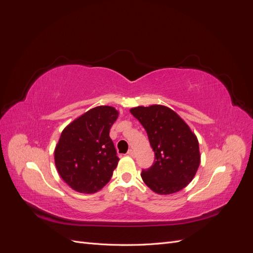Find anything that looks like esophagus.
<instances>
[{"label": "esophagus", "mask_w": 253, "mask_h": 253, "mask_svg": "<svg viewBox=\"0 0 253 253\" xmlns=\"http://www.w3.org/2000/svg\"><path fill=\"white\" fill-rule=\"evenodd\" d=\"M127 155L128 156H131V157H134V155H135V152H134V150H128V152H127Z\"/></svg>", "instance_id": "esophagus-1"}]
</instances>
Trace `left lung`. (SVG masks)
<instances>
[{
	"label": "left lung",
	"mask_w": 253,
	"mask_h": 253,
	"mask_svg": "<svg viewBox=\"0 0 253 253\" xmlns=\"http://www.w3.org/2000/svg\"><path fill=\"white\" fill-rule=\"evenodd\" d=\"M147 131L155 163L141 172L143 182L157 194L176 193L192 181L201 164L196 135L179 115L160 104L129 110Z\"/></svg>",
	"instance_id": "1"
}]
</instances>
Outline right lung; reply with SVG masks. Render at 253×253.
<instances>
[{"instance_id": "add662e5", "label": "right lung", "mask_w": 253, "mask_h": 253, "mask_svg": "<svg viewBox=\"0 0 253 253\" xmlns=\"http://www.w3.org/2000/svg\"><path fill=\"white\" fill-rule=\"evenodd\" d=\"M119 112L109 105L90 109L67 125L55 148L59 175L79 193L91 194L108 183L119 158L110 129Z\"/></svg>"}]
</instances>
